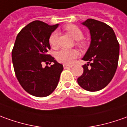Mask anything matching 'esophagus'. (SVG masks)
I'll list each match as a JSON object with an SVG mask.
<instances>
[{
    "label": "esophagus",
    "instance_id": "esophagus-1",
    "mask_svg": "<svg viewBox=\"0 0 127 127\" xmlns=\"http://www.w3.org/2000/svg\"><path fill=\"white\" fill-rule=\"evenodd\" d=\"M64 68H72V65H68V64H64Z\"/></svg>",
    "mask_w": 127,
    "mask_h": 127
}]
</instances>
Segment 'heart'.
<instances>
[{"instance_id": "1", "label": "heart", "mask_w": 127, "mask_h": 127, "mask_svg": "<svg viewBox=\"0 0 127 127\" xmlns=\"http://www.w3.org/2000/svg\"><path fill=\"white\" fill-rule=\"evenodd\" d=\"M65 30L72 36L74 39L78 41L77 44L79 45H84V42L80 40L83 38L82 31L74 25H68L65 28ZM49 43L51 48L56 49L58 48V33L57 32H52L49 37ZM79 53L76 50L62 49L56 54V58L59 62L65 64H70L72 63L76 57H77Z\"/></svg>"}]
</instances>
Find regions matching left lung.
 Masks as SVG:
<instances>
[{
    "instance_id": "obj_1",
    "label": "left lung",
    "mask_w": 127,
    "mask_h": 127,
    "mask_svg": "<svg viewBox=\"0 0 127 127\" xmlns=\"http://www.w3.org/2000/svg\"><path fill=\"white\" fill-rule=\"evenodd\" d=\"M82 24L89 30L91 41L82 58L88 63L83 65L84 72L77 82L88 91H98L108 85L115 75L120 45L113 30L104 23L89 18Z\"/></svg>"
}]
</instances>
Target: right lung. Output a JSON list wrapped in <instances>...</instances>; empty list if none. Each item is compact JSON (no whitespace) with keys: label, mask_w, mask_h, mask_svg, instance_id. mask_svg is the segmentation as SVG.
I'll return each mask as SVG.
<instances>
[{"label":"right lung","mask_w":127,"mask_h":127,"mask_svg":"<svg viewBox=\"0 0 127 127\" xmlns=\"http://www.w3.org/2000/svg\"><path fill=\"white\" fill-rule=\"evenodd\" d=\"M58 26L34 21L22 29L16 38L12 52L16 76L25 91L35 97L50 95L58 85L64 69L47 53L50 50L49 37ZM43 62L54 64L43 68Z\"/></svg>","instance_id":"right-lung-1"}]
</instances>
